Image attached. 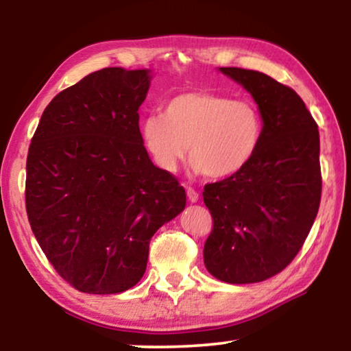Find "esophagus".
I'll return each mask as SVG.
<instances>
[{
  "instance_id": "esophagus-1",
  "label": "esophagus",
  "mask_w": 351,
  "mask_h": 351,
  "mask_svg": "<svg viewBox=\"0 0 351 351\" xmlns=\"http://www.w3.org/2000/svg\"><path fill=\"white\" fill-rule=\"evenodd\" d=\"M186 196H189V199L191 201V203H196L199 198L198 191H196L195 189H191V186H186Z\"/></svg>"
}]
</instances>
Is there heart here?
<instances>
[{
	"instance_id": "b5f03b06",
	"label": "heart",
	"mask_w": 351,
	"mask_h": 351,
	"mask_svg": "<svg viewBox=\"0 0 351 351\" xmlns=\"http://www.w3.org/2000/svg\"><path fill=\"white\" fill-rule=\"evenodd\" d=\"M142 141L158 167L174 172L186 155L195 172L210 179L238 174L261 150L265 121L256 102L215 93H184L162 114L141 124Z\"/></svg>"
}]
</instances>
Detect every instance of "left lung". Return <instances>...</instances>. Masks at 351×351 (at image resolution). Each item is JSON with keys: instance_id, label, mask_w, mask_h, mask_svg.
<instances>
[{"instance_id": "8db88e82", "label": "left lung", "mask_w": 351, "mask_h": 351, "mask_svg": "<svg viewBox=\"0 0 351 351\" xmlns=\"http://www.w3.org/2000/svg\"><path fill=\"white\" fill-rule=\"evenodd\" d=\"M261 108L265 134L256 158L227 179L204 186L213 215L204 265L230 285L265 281L304 246L321 201L318 124L289 86L256 70L220 69Z\"/></svg>"}]
</instances>
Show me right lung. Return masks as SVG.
Wrapping results in <instances>:
<instances>
[{"mask_svg":"<svg viewBox=\"0 0 351 351\" xmlns=\"http://www.w3.org/2000/svg\"><path fill=\"white\" fill-rule=\"evenodd\" d=\"M150 70L94 71L56 95L33 134L25 206L56 271L86 294L143 276L150 239L185 208L184 186L153 165L138 129Z\"/></svg>","mask_w":351,"mask_h":351,"instance_id":"obj_1","label":"right lung"}]
</instances>
